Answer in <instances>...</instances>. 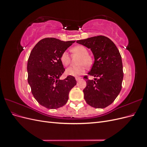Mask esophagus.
I'll list each match as a JSON object with an SVG mask.
<instances>
[{
  "mask_svg": "<svg viewBox=\"0 0 147 147\" xmlns=\"http://www.w3.org/2000/svg\"><path fill=\"white\" fill-rule=\"evenodd\" d=\"M80 79H81V77H76V78H75V80H76L77 82L79 81Z\"/></svg>",
  "mask_w": 147,
  "mask_h": 147,
  "instance_id": "obj_1",
  "label": "esophagus"
}]
</instances>
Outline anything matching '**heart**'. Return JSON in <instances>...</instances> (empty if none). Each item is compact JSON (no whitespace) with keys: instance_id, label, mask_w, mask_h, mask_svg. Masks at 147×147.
<instances>
[{"instance_id":"heart-1","label":"heart","mask_w":147,"mask_h":147,"mask_svg":"<svg viewBox=\"0 0 147 147\" xmlns=\"http://www.w3.org/2000/svg\"><path fill=\"white\" fill-rule=\"evenodd\" d=\"M70 51L73 53H76L80 55L78 61V64H80L77 66H70L66 69L65 72L68 75L73 77H77L83 74L85 72V66H90L92 63V59L90 55H88V51L86 48L83 45H77L70 49ZM60 59L61 63L64 66L68 65L70 63V58L67 51H64L61 55ZM84 64L83 65V64Z\"/></svg>"}]
</instances>
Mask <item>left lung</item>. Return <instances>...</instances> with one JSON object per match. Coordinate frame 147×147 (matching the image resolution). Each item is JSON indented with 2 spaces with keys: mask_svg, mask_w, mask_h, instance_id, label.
I'll list each match as a JSON object with an SVG mask.
<instances>
[{
  "mask_svg": "<svg viewBox=\"0 0 147 147\" xmlns=\"http://www.w3.org/2000/svg\"><path fill=\"white\" fill-rule=\"evenodd\" d=\"M91 49L94 63L88 74L94 77L89 80L83 90L84 99L92 107L103 109L110 105L121 90L123 79L121 56L115 43L108 37L99 35L77 41Z\"/></svg>",
  "mask_w": 147,
  "mask_h": 147,
  "instance_id": "obj_1",
  "label": "left lung"
}]
</instances>
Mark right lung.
I'll list each match as a JSON object with an SVG mask.
<instances>
[{"label": "right lung", "instance_id": "1", "mask_svg": "<svg viewBox=\"0 0 147 147\" xmlns=\"http://www.w3.org/2000/svg\"><path fill=\"white\" fill-rule=\"evenodd\" d=\"M74 42L45 38L40 40L30 52L27 66L28 83L34 98L48 109L64 106L71 89L77 84L75 77L70 75L59 79L65 71L61 56Z\"/></svg>", "mask_w": 147, "mask_h": 147}]
</instances>
